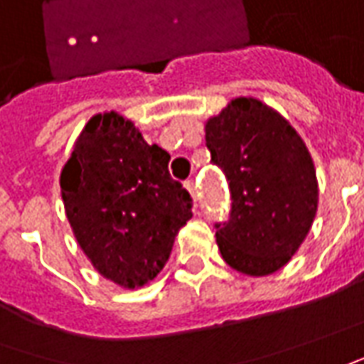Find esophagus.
<instances>
[{
    "label": "esophagus",
    "instance_id": "esophagus-1",
    "mask_svg": "<svg viewBox=\"0 0 364 364\" xmlns=\"http://www.w3.org/2000/svg\"><path fill=\"white\" fill-rule=\"evenodd\" d=\"M185 189L191 193L193 197V203H195V207H197V187H195V183L189 179V181H185Z\"/></svg>",
    "mask_w": 364,
    "mask_h": 364
}]
</instances>
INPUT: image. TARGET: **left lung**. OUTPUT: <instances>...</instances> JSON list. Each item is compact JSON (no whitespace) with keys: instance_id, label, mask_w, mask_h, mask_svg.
Masks as SVG:
<instances>
[{"instance_id":"obj_1","label":"left lung","mask_w":364,"mask_h":364,"mask_svg":"<svg viewBox=\"0 0 364 364\" xmlns=\"http://www.w3.org/2000/svg\"><path fill=\"white\" fill-rule=\"evenodd\" d=\"M205 141L233 199L231 219L215 225L223 261L243 275H273L299 251L317 215V173L305 141L255 97L231 99L209 117Z\"/></svg>"}]
</instances>
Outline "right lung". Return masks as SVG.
Returning a JSON list of instances; mask_svg holds the SVG:
<instances>
[{
	"instance_id": "add662e5",
	"label": "right lung",
	"mask_w": 364,
	"mask_h": 364,
	"mask_svg": "<svg viewBox=\"0 0 364 364\" xmlns=\"http://www.w3.org/2000/svg\"><path fill=\"white\" fill-rule=\"evenodd\" d=\"M171 155L117 111L87 121L61 169L65 215L99 275L139 289L161 273L191 219V197L169 175Z\"/></svg>"
}]
</instances>
